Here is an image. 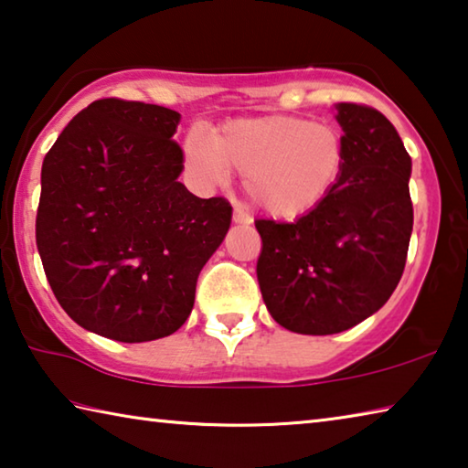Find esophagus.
Returning a JSON list of instances; mask_svg holds the SVG:
<instances>
[{"mask_svg":"<svg viewBox=\"0 0 468 468\" xmlns=\"http://www.w3.org/2000/svg\"><path fill=\"white\" fill-rule=\"evenodd\" d=\"M233 220H235V223H239V225H248V223H251V217L241 208V206H235V208H233Z\"/></svg>","mask_w":468,"mask_h":468,"instance_id":"34e87169","label":"esophagus"}]
</instances>
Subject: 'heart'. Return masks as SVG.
Here are the masks:
<instances>
[{
	"label": "heart",
	"mask_w": 468,
	"mask_h": 468,
	"mask_svg": "<svg viewBox=\"0 0 468 468\" xmlns=\"http://www.w3.org/2000/svg\"><path fill=\"white\" fill-rule=\"evenodd\" d=\"M186 150L202 179L223 181L235 171L253 206L276 218L312 212L335 189L346 156L338 128L295 115L229 122L215 142L194 130Z\"/></svg>",
	"instance_id": "1"
}]
</instances>
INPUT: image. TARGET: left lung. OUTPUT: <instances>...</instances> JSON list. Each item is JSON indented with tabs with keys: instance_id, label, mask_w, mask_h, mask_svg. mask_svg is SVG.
Wrapping results in <instances>:
<instances>
[{
	"instance_id": "left-lung-1",
	"label": "left lung",
	"mask_w": 468,
	"mask_h": 468,
	"mask_svg": "<svg viewBox=\"0 0 468 468\" xmlns=\"http://www.w3.org/2000/svg\"><path fill=\"white\" fill-rule=\"evenodd\" d=\"M345 167L332 192L292 223L258 218V282L282 328L336 335L382 307L413 231L410 156L378 109L338 102Z\"/></svg>"
}]
</instances>
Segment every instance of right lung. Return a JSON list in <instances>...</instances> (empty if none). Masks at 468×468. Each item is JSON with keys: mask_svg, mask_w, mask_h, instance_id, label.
<instances>
[{"mask_svg": "<svg viewBox=\"0 0 468 468\" xmlns=\"http://www.w3.org/2000/svg\"><path fill=\"white\" fill-rule=\"evenodd\" d=\"M179 113L99 99L69 122L41 171L37 248L47 281L82 328L120 343L169 336L231 225V204L177 177Z\"/></svg>", "mask_w": 468, "mask_h": 468, "instance_id": "add662e5", "label": "right lung"}]
</instances>
